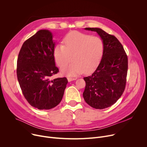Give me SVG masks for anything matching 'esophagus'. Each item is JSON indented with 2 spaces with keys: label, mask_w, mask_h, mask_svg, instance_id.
Segmentation results:
<instances>
[{
  "label": "esophagus",
  "mask_w": 147,
  "mask_h": 147,
  "mask_svg": "<svg viewBox=\"0 0 147 147\" xmlns=\"http://www.w3.org/2000/svg\"><path fill=\"white\" fill-rule=\"evenodd\" d=\"M67 80H68V82H71V81L75 80H76V78H73V77H68V78H67Z\"/></svg>",
  "instance_id": "34e87169"
}]
</instances>
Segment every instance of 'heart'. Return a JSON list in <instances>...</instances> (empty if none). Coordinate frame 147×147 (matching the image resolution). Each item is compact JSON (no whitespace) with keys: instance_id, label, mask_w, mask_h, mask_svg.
Listing matches in <instances>:
<instances>
[{"instance_id":"heart-1","label":"heart","mask_w":147,"mask_h":147,"mask_svg":"<svg viewBox=\"0 0 147 147\" xmlns=\"http://www.w3.org/2000/svg\"><path fill=\"white\" fill-rule=\"evenodd\" d=\"M63 45H58L54 49V58L56 64L62 67L71 59L74 62L61 70L64 75L74 76L89 73L98 65L104 52L102 40L97 36H91L77 31L67 34L63 40Z\"/></svg>"}]
</instances>
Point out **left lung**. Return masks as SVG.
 Instances as JSON below:
<instances>
[{
	"mask_svg": "<svg viewBox=\"0 0 147 147\" xmlns=\"http://www.w3.org/2000/svg\"><path fill=\"white\" fill-rule=\"evenodd\" d=\"M96 32L104 43V52L96 71L84 77L86 87L83 94L91 107H109L119 98L125 90L128 71V58L123 45L113 35L100 28H85Z\"/></svg>",
	"mask_w": 147,
	"mask_h": 147,
	"instance_id": "1",
	"label": "left lung"
}]
</instances>
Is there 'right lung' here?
<instances>
[{
	"instance_id": "add662e5",
	"label": "right lung",
	"mask_w": 147,
	"mask_h": 147,
	"mask_svg": "<svg viewBox=\"0 0 147 147\" xmlns=\"http://www.w3.org/2000/svg\"><path fill=\"white\" fill-rule=\"evenodd\" d=\"M52 33L40 30L26 40L17 61L18 80L24 98L34 108L50 110L61 101L68 80H51L59 71L55 65Z\"/></svg>"
}]
</instances>
